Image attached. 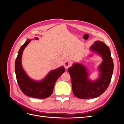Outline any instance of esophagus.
Returning <instances> with one entry per match:
<instances>
[{
    "instance_id": "1",
    "label": "esophagus",
    "mask_w": 124,
    "mask_h": 124,
    "mask_svg": "<svg viewBox=\"0 0 124 124\" xmlns=\"http://www.w3.org/2000/svg\"><path fill=\"white\" fill-rule=\"evenodd\" d=\"M71 66V63L70 62L66 61L65 62L64 67L66 69H68Z\"/></svg>"
}]
</instances>
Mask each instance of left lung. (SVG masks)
Returning a JSON list of instances; mask_svg holds the SVG:
<instances>
[{"label":"left lung","instance_id":"left-lung-1","mask_svg":"<svg viewBox=\"0 0 124 124\" xmlns=\"http://www.w3.org/2000/svg\"><path fill=\"white\" fill-rule=\"evenodd\" d=\"M102 57L103 61L99 67L100 76L96 81L88 79V73L86 67L75 63L68 69L71 79L73 94L81 99L95 98L106 91L111 80L113 72V62L109 47L100 41H96L91 46Z\"/></svg>","mask_w":124,"mask_h":124}]
</instances>
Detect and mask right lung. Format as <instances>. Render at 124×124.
<instances>
[{
	"instance_id": "obj_1",
	"label": "right lung",
	"mask_w": 124,
	"mask_h": 124,
	"mask_svg": "<svg viewBox=\"0 0 124 124\" xmlns=\"http://www.w3.org/2000/svg\"><path fill=\"white\" fill-rule=\"evenodd\" d=\"M35 39L38 38H36ZM31 41V40L27 39L18 52L15 63V71L17 82L24 95L35 98H46L53 93L56 81L65 72V69L62 66L54 70H51L42 81H36L31 79L25 73L21 62L23 52Z\"/></svg>"
}]
</instances>
